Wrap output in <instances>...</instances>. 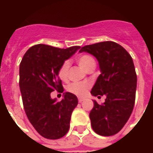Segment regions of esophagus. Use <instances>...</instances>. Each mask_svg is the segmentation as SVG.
<instances>
[{"instance_id":"esophagus-1","label":"esophagus","mask_w":153,"mask_h":153,"mask_svg":"<svg viewBox=\"0 0 153 153\" xmlns=\"http://www.w3.org/2000/svg\"><path fill=\"white\" fill-rule=\"evenodd\" d=\"M82 101H84V99L83 98H78V102L82 103Z\"/></svg>"}]
</instances>
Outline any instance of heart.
<instances>
[{"label": "heart", "mask_w": 153, "mask_h": 153, "mask_svg": "<svg viewBox=\"0 0 153 153\" xmlns=\"http://www.w3.org/2000/svg\"><path fill=\"white\" fill-rule=\"evenodd\" d=\"M76 61L79 64V65L82 69L87 71L88 68L92 66H95V60L90 55L88 54H82L79 56L76 59ZM69 70H70V63L69 61H65L61 65L59 70V76L63 81L68 79L69 76ZM90 88V84L88 82H72L70 85H68L67 90L70 93L73 94L76 96L83 97L87 94Z\"/></svg>", "instance_id": "b5f03b06"}]
</instances>
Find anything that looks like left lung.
Returning a JSON list of instances; mask_svg holds the SVG:
<instances>
[{"mask_svg": "<svg viewBox=\"0 0 153 153\" xmlns=\"http://www.w3.org/2000/svg\"><path fill=\"white\" fill-rule=\"evenodd\" d=\"M79 52L90 53L99 62L100 75L92 95L106 96L102 105L94 100L89 113L92 128L102 136L114 135L125 125L134 105L137 76L132 58L114 42L87 45Z\"/></svg>", "mask_w": 153, "mask_h": 153, "instance_id": "8db88e82", "label": "left lung"}]
</instances>
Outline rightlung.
<instances>
[{
  "instance_id": "right-lung-1",
  "label": "right lung",
  "mask_w": 153,
  "mask_h": 153,
  "mask_svg": "<svg viewBox=\"0 0 153 153\" xmlns=\"http://www.w3.org/2000/svg\"><path fill=\"white\" fill-rule=\"evenodd\" d=\"M80 49L74 46L65 49L44 44L30 48L19 65V88L27 117L44 138L57 140L66 134L77 97L64 93L61 101L51 98L54 90L63 93L59 77L61 65Z\"/></svg>"
}]
</instances>
